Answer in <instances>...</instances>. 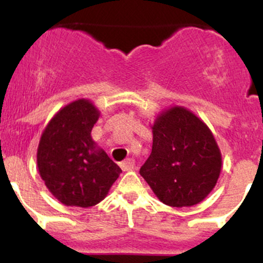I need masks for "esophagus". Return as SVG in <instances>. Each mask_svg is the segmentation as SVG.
Segmentation results:
<instances>
[{"label":"esophagus","instance_id":"1","mask_svg":"<svg viewBox=\"0 0 263 263\" xmlns=\"http://www.w3.org/2000/svg\"><path fill=\"white\" fill-rule=\"evenodd\" d=\"M120 167H121V170L123 172H128V171H132L135 168V161L132 158H128L126 159V161H123L121 164H120Z\"/></svg>","mask_w":263,"mask_h":263}]
</instances>
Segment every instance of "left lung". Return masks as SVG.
Segmentation results:
<instances>
[{
	"mask_svg": "<svg viewBox=\"0 0 263 263\" xmlns=\"http://www.w3.org/2000/svg\"><path fill=\"white\" fill-rule=\"evenodd\" d=\"M152 127V153L140 170L155 195L173 208L193 206L215 188L221 152L211 129L186 107L165 108Z\"/></svg>",
	"mask_w": 263,
	"mask_h": 263,
	"instance_id": "left-lung-1",
	"label": "left lung"
}]
</instances>
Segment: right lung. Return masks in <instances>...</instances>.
<instances>
[{
    "label": "right lung",
    "instance_id": "obj_1",
    "mask_svg": "<svg viewBox=\"0 0 263 263\" xmlns=\"http://www.w3.org/2000/svg\"><path fill=\"white\" fill-rule=\"evenodd\" d=\"M100 110L89 99L62 107L42 132L37 149L39 176L66 206L89 208L108 194L121 168L91 137Z\"/></svg>",
    "mask_w": 263,
    "mask_h": 263
}]
</instances>
